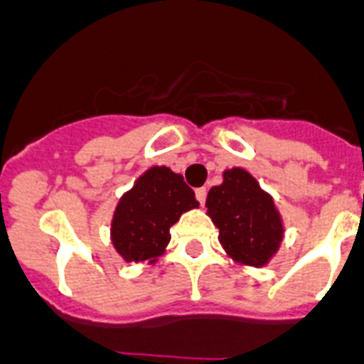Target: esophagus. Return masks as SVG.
Returning <instances> with one entry per match:
<instances>
[{
	"mask_svg": "<svg viewBox=\"0 0 364 364\" xmlns=\"http://www.w3.org/2000/svg\"><path fill=\"white\" fill-rule=\"evenodd\" d=\"M206 193H208V189L206 188H199L197 191H195V195H197V200H199L200 204H204V200H206Z\"/></svg>",
	"mask_w": 364,
	"mask_h": 364,
	"instance_id": "esophagus-1",
	"label": "esophagus"
}]
</instances>
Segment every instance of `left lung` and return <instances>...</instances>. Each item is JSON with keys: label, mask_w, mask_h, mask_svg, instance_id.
<instances>
[{"label": "left lung", "mask_w": 364, "mask_h": 364, "mask_svg": "<svg viewBox=\"0 0 364 364\" xmlns=\"http://www.w3.org/2000/svg\"><path fill=\"white\" fill-rule=\"evenodd\" d=\"M206 208L219 229V243L234 262L262 268L281 247L283 218L249 171H223V182L208 191Z\"/></svg>", "instance_id": "left-lung-1"}]
</instances>
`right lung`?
I'll return each instance as SVG.
<instances>
[{
  "label": "right lung",
  "instance_id": "right-lung-1",
  "mask_svg": "<svg viewBox=\"0 0 364 364\" xmlns=\"http://www.w3.org/2000/svg\"><path fill=\"white\" fill-rule=\"evenodd\" d=\"M193 208H199V200L184 176L154 165L117 203L111 243L126 262L156 264L171 242V227Z\"/></svg>",
  "mask_w": 364,
  "mask_h": 364
}]
</instances>
